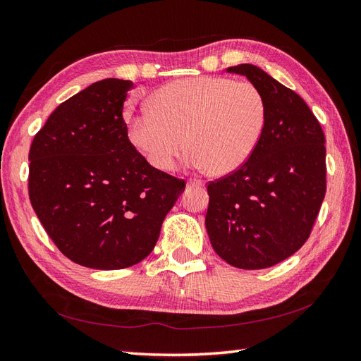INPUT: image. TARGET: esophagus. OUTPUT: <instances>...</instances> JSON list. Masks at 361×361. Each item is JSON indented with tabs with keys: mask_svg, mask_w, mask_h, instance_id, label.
<instances>
[{
	"mask_svg": "<svg viewBox=\"0 0 361 361\" xmlns=\"http://www.w3.org/2000/svg\"><path fill=\"white\" fill-rule=\"evenodd\" d=\"M203 185H204V183H203L202 180H197V179H191V180H188L187 187H188V188H202Z\"/></svg>",
	"mask_w": 361,
	"mask_h": 361,
	"instance_id": "1",
	"label": "esophagus"
}]
</instances>
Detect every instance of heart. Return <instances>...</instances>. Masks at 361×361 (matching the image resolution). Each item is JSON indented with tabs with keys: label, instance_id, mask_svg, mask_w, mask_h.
I'll list each match as a JSON object with an SVG mask.
<instances>
[{
	"label": "heart",
	"instance_id": "1",
	"mask_svg": "<svg viewBox=\"0 0 361 361\" xmlns=\"http://www.w3.org/2000/svg\"><path fill=\"white\" fill-rule=\"evenodd\" d=\"M267 121L266 99L250 82L202 75L170 82L130 120L129 141L153 169L171 171L185 150L212 176H228L255 152Z\"/></svg>",
	"mask_w": 361,
	"mask_h": 361
}]
</instances>
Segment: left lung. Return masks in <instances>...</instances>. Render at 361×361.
<instances>
[{
	"instance_id": "1",
	"label": "left lung",
	"mask_w": 361,
	"mask_h": 361,
	"mask_svg": "<svg viewBox=\"0 0 361 361\" xmlns=\"http://www.w3.org/2000/svg\"><path fill=\"white\" fill-rule=\"evenodd\" d=\"M267 104L264 132L241 169L209 182L204 226L228 264L257 270L291 257L308 240L326 191L325 135L300 97L261 68L241 63Z\"/></svg>"
}]
</instances>
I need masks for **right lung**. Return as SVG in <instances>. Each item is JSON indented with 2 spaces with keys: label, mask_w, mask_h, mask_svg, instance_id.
I'll list each match as a JSON object with an SVG mask.
<instances>
[{
  "label": "right lung",
  "mask_w": 361,
  "mask_h": 361,
  "mask_svg": "<svg viewBox=\"0 0 361 361\" xmlns=\"http://www.w3.org/2000/svg\"><path fill=\"white\" fill-rule=\"evenodd\" d=\"M130 80L104 79L73 95L35 135L28 196L66 258L116 270L142 261L185 180L153 169L123 118Z\"/></svg>",
  "instance_id": "obj_1"
}]
</instances>
